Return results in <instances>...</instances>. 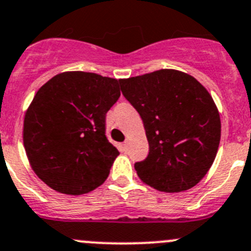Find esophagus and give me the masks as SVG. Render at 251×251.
I'll return each instance as SVG.
<instances>
[{
  "instance_id": "1",
  "label": "esophagus",
  "mask_w": 251,
  "mask_h": 251,
  "mask_svg": "<svg viewBox=\"0 0 251 251\" xmlns=\"http://www.w3.org/2000/svg\"><path fill=\"white\" fill-rule=\"evenodd\" d=\"M120 147H121V150L124 151V152H126V151H127V147H128V145H127V142H123L120 145Z\"/></svg>"
}]
</instances>
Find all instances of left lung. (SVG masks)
<instances>
[{
    "instance_id": "1",
    "label": "left lung",
    "mask_w": 251,
    "mask_h": 251,
    "mask_svg": "<svg viewBox=\"0 0 251 251\" xmlns=\"http://www.w3.org/2000/svg\"><path fill=\"white\" fill-rule=\"evenodd\" d=\"M120 86L150 145L147 158L135 163L138 177L164 193L195 186L210 170L221 140L220 113L207 89L176 70L120 79Z\"/></svg>"
}]
</instances>
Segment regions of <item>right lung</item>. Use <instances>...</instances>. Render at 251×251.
I'll list each match as a JSON object with an SVG mask.
<instances>
[{
	"label": "right lung",
	"instance_id": "obj_1",
	"mask_svg": "<svg viewBox=\"0 0 251 251\" xmlns=\"http://www.w3.org/2000/svg\"><path fill=\"white\" fill-rule=\"evenodd\" d=\"M120 81L91 72L58 74L40 87L24 116L23 143L35 174L66 195H82L108 177L119 151L105 116Z\"/></svg>",
	"mask_w": 251,
	"mask_h": 251
}]
</instances>
